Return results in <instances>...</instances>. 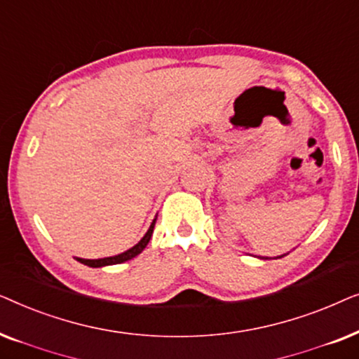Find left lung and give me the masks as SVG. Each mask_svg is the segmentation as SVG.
<instances>
[{
	"instance_id": "8db88e82",
	"label": "left lung",
	"mask_w": 359,
	"mask_h": 359,
	"mask_svg": "<svg viewBox=\"0 0 359 359\" xmlns=\"http://www.w3.org/2000/svg\"><path fill=\"white\" fill-rule=\"evenodd\" d=\"M279 258H281V257H279Z\"/></svg>"
}]
</instances>
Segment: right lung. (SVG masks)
<instances>
[{
	"mask_svg": "<svg viewBox=\"0 0 359 359\" xmlns=\"http://www.w3.org/2000/svg\"><path fill=\"white\" fill-rule=\"evenodd\" d=\"M155 222L156 219H154V222L147 230V233L142 237V240L134 247L127 250V252L121 253V255H116V257H107V258H97V259H85V258H76V262H80L83 264H86V266H91V268H101V266H109V264H119V263H124V262H129V259L135 258L137 255L144 252V248L147 247V243L150 242L151 238V233H154V227H155Z\"/></svg>",
	"mask_w": 359,
	"mask_h": 359,
	"instance_id": "right-lung-1",
	"label": "right lung"
}]
</instances>
